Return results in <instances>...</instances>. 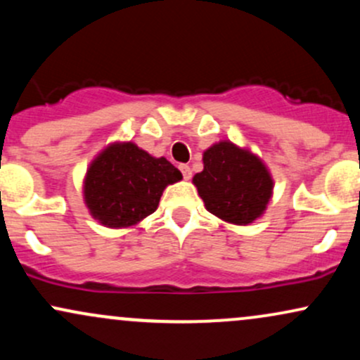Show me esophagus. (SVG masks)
I'll return each instance as SVG.
<instances>
[{
	"mask_svg": "<svg viewBox=\"0 0 360 360\" xmlns=\"http://www.w3.org/2000/svg\"><path fill=\"white\" fill-rule=\"evenodd\" d=\"M179 169H181V172H183V177H184L186 181H188V179H191V176H193V171H191V167H189V166H186V164H181Z\"/></svg>",
	"mask_w": 360,
	"mask_h": 360,
	"instance_id": "esophagus-1",
	"label": "esophagus"
}]
</instances>
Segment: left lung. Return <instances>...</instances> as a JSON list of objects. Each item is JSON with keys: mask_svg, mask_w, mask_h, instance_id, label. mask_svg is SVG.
<instances>
[{"mask_svg": "<svg viewBox=\"0 0 360 360\" xmlns=\"http://www.w3.org/2000/svg\"><path fill=\"white\" fill-rule=\"evenodd\" d=\"M205 169L193 177L206 210L235 225H249L269 203L272 179L266 166L230 142L210 147Z\"/></svg>", "mask_w": 360, "mask_h": 360, "instance_id": "1", "label": "left lung"}]
</instances>
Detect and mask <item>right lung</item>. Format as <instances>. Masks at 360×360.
Segmentation results:
<instances>
[{
  "mask_svg": "<svg viewBox=\"0 0 360 360\" xmlns=\"http://www.w3.org/2000/svg\"><path fill=\"white\" fill-rule=\"evenodd\" d=\"M183 179L167 159L135 143H115L91 164L84 198L91 214L111 229L130 226L157 210L167 184Z\"/></svg>",
  "mask_w": 360,
  "mask_h": 360,
  "instance_id": "right-lung-1",
  "label": "right lung"
}]
</instances>
